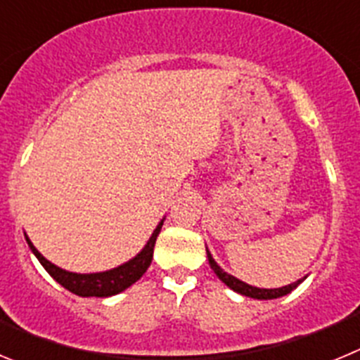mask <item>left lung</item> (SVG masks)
I'll return each instance as SVG.
<instances>
[{"label": "left lung", "mask_w": 360, "mask_h": 360, "mask_svg": "<svg viewBox=\"0 0 360 360\" xmlns=\"http://www.w3.org/2000/svg\"><path fill=\"white\" fill-rule=\"evenodd\" d=\"M207 257H209V265H211V269L214 270V274L218 276V278L221 279V281H224L229 288H232V290L238 292V294H241V295H247V297H254V299L281 297V295H287L288 292L294 290L299 283L303 281V279H299V281L292 283V285H287V287H283V288H256V287H250V285H247V283L240 281V279L232 278V276L227 274V272H224V270L216 265V262L212 259V256L209 252H207Z\"/></svg>", "instance_id": "1"}]
</instances>
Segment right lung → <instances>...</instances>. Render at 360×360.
Wrapping results in <instances>:
<instances>
[{
  "label": "right lung",
  "mask_w": 360,
  "mask_h": 360,
  "mask_svg": "<svg viewBox=\"0 0 360 360\" xmlns=\"http://www.w3.org/2000/svg\"><path fill=\"white\" fill-rule=\"evenodd\" d=\"M162 224H164V221H160L158 227L153 231L148 245L142 249V252L139 254V256L133 257L131 262L117 266V269L108 270V272H98V274H73V272H66V270L52 265L49 259H44L39 254V250L30 243L28 238L27 241L28 247L32 249V252L36 254V257L39 259L41 265H43L44 269H46V272H49L59 285H63L66 290L73 292L75 295H81V297H108V295H115L119 294V292L126 290L128 287H131L133 283L139 281V279L142 278V274H144L146 270H148V266L151 265L153 249H155V241H157Z\"/></svg>",
  "instance_id": "add662e5"
}]
</instances>
